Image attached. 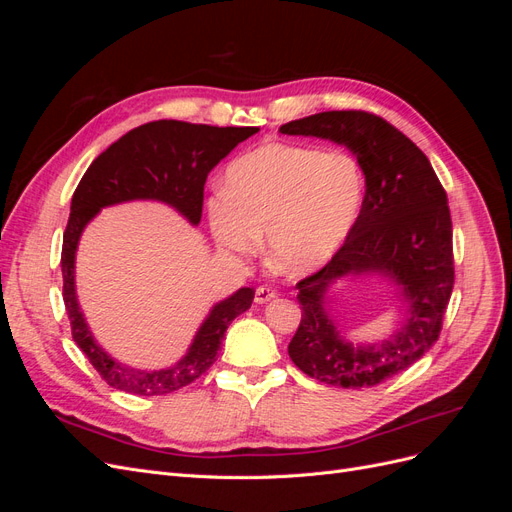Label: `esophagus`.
<instances>
[{
  "label": "esophagus",
  "mask_w": 512,
  "mask_h": 512,
  "mask_svg": "<svg viewBox=\"0 0 512 512\" xmlns=\"http://www.w3.org/2000/svg\"><path fill=\"white\" fill-rule=\"evenodd\" d=\"M277 297V292L273 288H267V286H260L256 288V294H254V301L256 303H269Z\"/></svg>",
  "instance_id": "1"
}]
</instances>
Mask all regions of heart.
Wrapping results in <instances>:
<instances>
[{
    "mask_svg": "<svg viewBox=\"0 0 512 512\" xmlns=\"http://www.w3.org/2000/svg\"><path fill=\"white\" fill-rule=\"evenodd\" d=\"M363 198L365 175L350 151L265 143L230 162L207 224L215 245L237 258L254 256L267 232L271 265L301 277L342 250Z\"/></svg>",
    "mask_w": 512,
    "mask_h": 512,
    "instance_id": "1",
    "label": "heart"
}]
</instances>
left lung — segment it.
I'll list each match as a JSON object with an SVG mask.
<instances>
[{
	"instance_id": "8db88e82",
	"label": "left lung",
	"mask_w": 512,
	"mask_h": 512,
	"mask_svg": "<svg viewBox=\"0 0 512 512\" xmlns=\"http://www.w3.org/2000/svg\"><path fill=\"white\" fill-rule=\"evenodd\" d=\"M280 132L344 145L365 175L363 209L342 250L297 284L303 316L288 354L324 384L376 386L414 365L440 335L455 282L446 192L425 153L371 113H316ZM361 276L391 283L400 301V324L376 343H352L330 314L332 288Z\"/></svg>"
}]
</instances>
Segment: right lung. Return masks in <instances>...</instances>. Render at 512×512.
I'll use <instances>...</instances> for the list:
<instances>
[{"instance_id": "right-lung-1", "label": "right lung", "mask_w": 512, "mask_h": 512, "mask_svg": "<svg viewBox=\"0 0 512 512\" xmlns=\"http://www.w3.org/2000/svg\"><path fill=\"white\" fill-rule=\"evenodd\" d=\"M258 128H215L205 123L160 119L123 134L91 162L74 190L61 247L64 303L72 337L89 363L113 389L130 395H166L192 384L215 363L228 324L247 312L252 288H239L215 303L181 359L162 369H138L117 361L91 333L76 297V250L89 222L106 209L134 200H153L183 215L192 226L203 215V192L211 170Z\"/></svg>"}]
</instances>
